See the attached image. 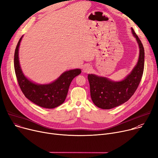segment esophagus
<instances>
[{
  "mask_svg": "<svg viewBox=\"0 0 158 158\" xmlns=\"http://www.w3.org/2000/svg\"><path fill=\"white\" fill-rule=\"evenodd\" d=\"M91 67L90 65H85L84 67H83V71L84 72V73H89V72L91 70Z\"/></svg>",
  "mask_w": 158,
  "mask_h": 158,
  "instance_id": "34e87169",
  "label": "esophagus"
}]
</instances>
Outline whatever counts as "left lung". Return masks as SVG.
I'll return each mask as SVG.
<instances>
[{"mask_svg": "<svg viewBox=\"0 0 158 158\" xmlns=\"http://www.w3.org/2000/svg\"><path fill=\"white\" fill-rule=\"evenodd\" d=\"M132 31L137 41L140 52L138 62L131 74L120 82L94 74L88 76L92 101L98 108L108 110L125 103L134 94L140 84L144 67V49L132 28Z\"/></svg>", "mask_w": 158, "mask_h": 158, "instance_id": "1", "label": "left lung"}]
</instances>
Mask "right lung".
<instances>
[{
	"label": "right lung",
	"mask_w": 158,
	"mask_h": 158,
	"mask_svg": "<svg viewBox=\"0 0 158 158\" xmlns=\"http://www.w3.org/2000/svg\"><path fill=\"white\" fill-rule=\"evenodd\" d=\"M23 37V36H22ZM19 39L14 53V70L19 87L24 96L35 104L45 108H54L62 105L66 98L73 79L81 73V69L64 73L58 79L49 84H37L27 79L23 74L19 62Z\"/></svg>",
	"instance_id": "right-lung-1"
}]
</instances>
